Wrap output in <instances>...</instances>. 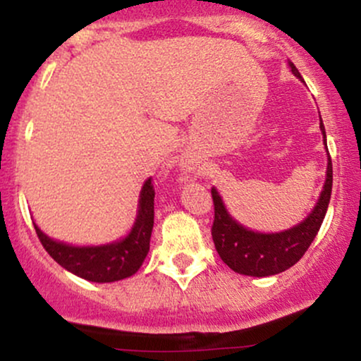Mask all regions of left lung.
<instances>
[{
    "instance_id": "obj_1",
    "label": "left lung",
    "mask_w": 361,
    "mask_h": 361,
    "mask_svg": "<svg viewBox=\"0 0 361 361\" xmlns=\"http://www.w3.org/2000/svg\"><path fill=\"white\" fill-rule=\"evenodd\" d=\"M288 66L293 76L302 81L300 73L297 71L295 66L292 62H288ZM319 127H321L322 140H324L327 152L326 130L322 120ZM331 190H333V163H331V156L327 152L324 186H322L316 205L307 217L300 224H295L290 229L280 231V233H259V231H252L235 221L224 204L219 190L212 186L215 210L212 239L221 259L231 270L247 276H271L288 270L305 255L321 229V224L324 221L327 207H329Z\"/></svg>"
}]
</instances>
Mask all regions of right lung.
Segmentation results:
<instances>
[{
    "label": "right lung",
    "instance_id": "1",
    "mask_svg": "<svg viewBox=\"0 0 361 361\" xmlns=\"http://www.w3.org/2000/svg\"><path fill=\"white\" fill-rule=\"evenodd\" d=\"M152 226H154V188L151 178L144 181L139 193L137 215L127 235L117 241L97 246H74L49 238L34 222L35 233L45 251L62 268L94 283H111L128 279L142 267L149 252Z\"/></svg>",
    "mask_w": 361,
    "mask_h": 361
}]
</instances>
